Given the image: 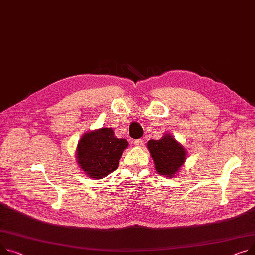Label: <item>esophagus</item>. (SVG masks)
Instances as JSON below:
<instances>
[{
  "mask_svg": "<svg viewBox=\"0 0 255 255\" xmlns=\"http://www.w3.org/2000/svg\"><path fill=\"white\" fill-rule=\"evenodd\" d=\"M134 144L138 147H142L144 144V141H143V139H136L134 141Z\"/></svg>",
  "mask_w": 255,
  "mask_h": 255,
  "instance_id": "1",
  "label": "esophagus"
}]
</instances>
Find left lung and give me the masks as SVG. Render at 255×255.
I'll use <instances>...</instances> for the list:
<instances>
[{
    "instance_id": "8db88e82",
    "label": "left lung",
    "mask_w": 255,
    "mask_h": 255,
    "mask_svg": "<svg viewBox=\"0 0 255 255\" xmlns=\"http://www.w3.org/2000/svg\"><path fill=\"white\" fill-rule=\"evenodd\" d=\"M147 148L160 175L173 178L186 160V150L170 133H165L159 140H149Z\"/></svg>"
}]
</instances>
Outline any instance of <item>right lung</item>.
Returning <instances> with one entry per match:
<instances>
[{
  "label": "right lung",
  "mask_w": 255,
  "mask_h": 255,
  "mask_svg": "<svg viewBox=\"0 0 255 255\" xmlns=\"http://www.w3.org/2000/svg\"><path fill=\"white\" fill-rule=\"evenodd\" d=\"M129 143L117 138L113 128L103 127L85 133L78 142L76 159L81 170L89 178L101 179L119 166V160Z\"/></svg>",
  "instance_id": "obj_1"
}]
</instances>
